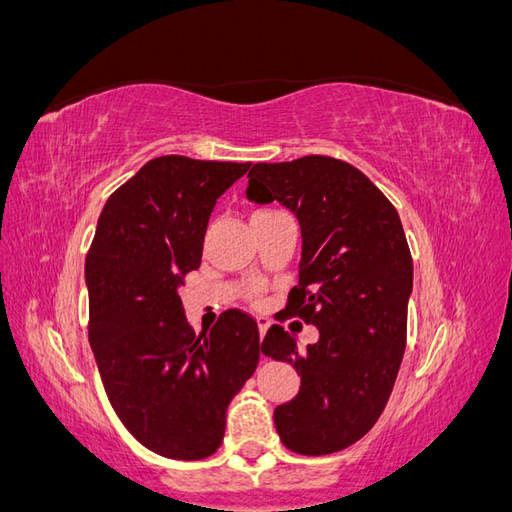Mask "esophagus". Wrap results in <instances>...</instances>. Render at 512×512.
I'll use <instances>...</instances> for the list:
<instances>
[{"label": "esophagus", "mask_w": 512, "mask_h": 512, "mask_svg": "<svg viewBox=\"0 0 512 512\" xmlns=\"http://www.w3.org/2000/svg\"><path fill=\"white\" fill-rule=\"evenodd\" d=\"M256 320H258V329H260V339H262V337H265V333L269 331V327H271V320H269V318H265V316H258Z\"/></svg>", "instance_id": "1"}]
</instances>
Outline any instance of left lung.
Wrapping results in <instances>:
<instances>
[{"mask_svg": "<svg viewBox=\"0 0 512 512\" xmlns=\"http://www.w3.org/2000/svg\"><path fill=\"white\" fill-rule=\"evenodd\" d=\"M247 179L254 203L277 200L297 213L299 286L284 314L320 331L299 350L273 324L260 346L301 374L299 395L275 408V429L299 455L344 451L376 425L406 352L412 256L404 226L391 200L344 160L260 162Z\"/></svg>", "mask_w": 512, "mask_h": 512, "instance_id": "obj_1", "label": "left lung"}]
</instances>
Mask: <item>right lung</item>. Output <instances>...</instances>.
<instances>
[{"label":"right lung","instance_id":"add662e5","mask_svg":"<svg viewBox=\"0 0 512 512\" xmlns=\"http://www.w3.org/2000/svg\"><path fill=\"white\" fill-rule=\"evenodd\" d=\"M252 164L149 160L108 196L85 260L89 344L119 421L149 451H218L226 410L260 359L258 322L228 309L194 333L179 288L200 267L209 215Z\"/></svg>","mask_w":512,"mask_h":512}]
</instances>
